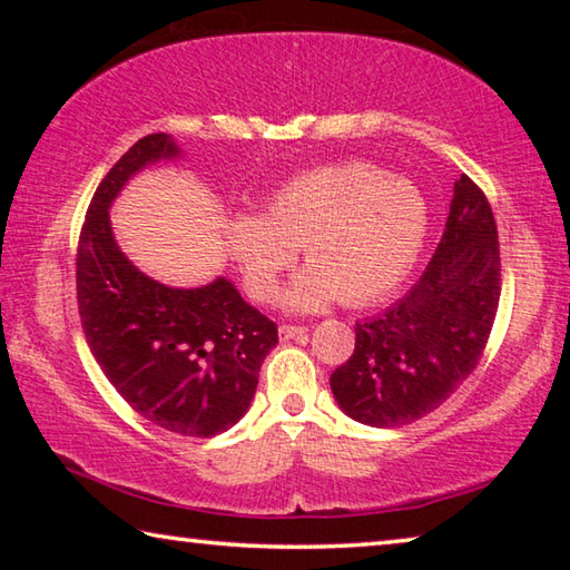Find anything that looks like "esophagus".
Here are the masks:
<instances>
[{
    "label": "esophagus",
    "instance_id": "34e87169",
    "mask_svg": "<svg viewBox=\"0 0 570 570\" xmlns=\"http://www.w3.org/2000/svg\"><path fill=\"white\" fill-rule=\"evenodd\" d=\"M304 334H306V326H294V324L278 326V340H282V342L298 340V336H304Z\"/></svg>",
    "mask_w": 570,
    "mask_h": 570
}]
</instances>
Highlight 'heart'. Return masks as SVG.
<instances>
[{"mask_svg":"<svg viewBox=\"0 0 570 570\" xmlns=\"http://www.w3.org/2000/svg\"><path fill=\"white\" fill-rule=\"evenodd\" d=\"M428 234L430 204L417 183L384 176L374 163L342 160L286 180L264 214L230 216L226 248L246 292L268 302L302 246L308 266L278 302L308 314L334 298L366 306L392 294L417 264Z\"/></svg>","mask_w":570,"mask_h":570,"instance_id":"b5f03b06","label":"heart"}]
</instances>
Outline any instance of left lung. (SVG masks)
<instances>
[{
  "instance_id": "1",
  "label": "left lung",
  "mask_w": 570,
  "mask_h": 570,
  "mask_svg": "<svg viewBox=\"0 0 570 570\" xmlns=\"http://www.w3.org/2000/svg\"><path fill=\"white\" fill-rule=\"evenodd\" d=\"M498 298L493 208L460 176L445 234L417 284L387 312L354 326V354L330 380L336 404L370 428H400L438 410L475 370Z\"/></svg>"
}]
</instances>
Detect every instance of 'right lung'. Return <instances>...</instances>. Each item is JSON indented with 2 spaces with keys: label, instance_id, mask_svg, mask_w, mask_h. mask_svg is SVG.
<instances>
[{
  "label": "right lung",
  "instance_id": "add662e5",
  "mask_svg": "<svg viewBox=\"0 0 570 570\" xmlns=\"http://www.w3.org/2000/svg\"><path fill=\"white\" fill-rule=\"evenodd\" d=\"M180 156L170 135L153 132L102 178L77 248V304L92 356L135 412L176 435L214 438L248 412L258 370L278 344L276 324L226 276L196 288L146 276L110 224L132 176Z\"/></svg>",
  "mask_w": 570,
  "mask_h": 570
}]
</instances>
